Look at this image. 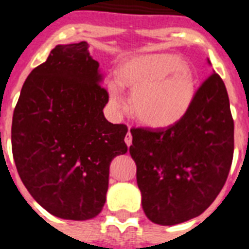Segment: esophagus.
<instances>
[{"label":"esophagus","instance_id":"34e87169","mask_svg":"<svg viewBox=\"0 0 249 249\" xmlns=\"http://www.w3.org/2000/svg\"><path fill=\"white\" fill-rule=\"evenodd\" d=\"M132 140H133L132 133L128 132L126 133V136H125V143L128 144V146H130V144H132Z\"/></svg>","mask_w":249,"mask_h":249}]
</instances>
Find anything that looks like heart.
Returning <instances> with one entry per match:
<instances>
[{"mask_svg":"<svg viewBox=\"0 0 249 249\" xmlns=\"http://www.w3.org/2000/svg\"><path fill=\"white\" fill-rule=\"evenodd\" d=\"M124 85L133 89L132 108L148 126L164 128L189 112L195 97L193 70L176 55L151 54L125 64L121 80L108 83L109 106L119 112L126 106Z\"/></svg>","mask_w":249,"mask_h":249,"instance_id":"1","label":"heart"}]
</instances>
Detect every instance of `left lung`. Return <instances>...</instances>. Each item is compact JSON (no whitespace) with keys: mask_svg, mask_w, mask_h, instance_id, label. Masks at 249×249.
Returning <instances> with one entry per match:
<instances>
[{"mask_svg":"<svg viewBox=\"0 0 249 249\" xmlns=\"http://www.w3.org/2000/svg\"><path fill=\"white\" fill-rule=\"evenodd\" d=\"M130 132L129 152L148 220L164 226L181 224L212 204L226 182L234 154V120L220 76L213 72L203 81L179 121Z\"/></svg>","mask_w":249,"mask_h":249,"instance_id":"1","label":"left lung"}]
</instances>
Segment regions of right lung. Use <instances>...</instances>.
Listing matches in <instances>:
<instances>
[{
    "label": "right lung",
    "instance_id": "1",
    "mask_svg": "<svg viewBox=\"0 0 249 249\" xmlns=\"http://www.w3.org/2000/svg\"><path fill=\"white\" fill-rule=\"evenodd\" d=\"M85 41L58 45L28 75L13 115L18 173L53 216L90 220L101 212L109 164L128 151L126 125L106 120L108 93Z\"/></svg>",
    "mask_w": 249,
    "mask_h": 249
}]
</instances>
